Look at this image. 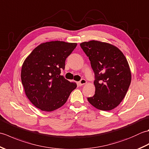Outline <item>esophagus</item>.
Here are the masks:
<instances>
[{
    "instance_id": "1",
    "label": "esophagus",
    "mask_w": 149,
    "mask_h": 149,
    "mask_svg": "<svg viewBox=\"0 0 149 149\" xmlns=\"http://www.w3.org/2000/svg\"><path fill=\"white\" fill-rule=\"evenodd\" d=\"M85 84H86V81L85 80V79H82L78 83V84L80 86H83V85H84Z\"/></svg>"
}]
</instances>
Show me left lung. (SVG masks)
<instances>
[{"label": "left lung", "instance_id": "obj_1", "mask_svg": "<svg viewBox=\"0 0 149 149\" xmlns=\"http://www.w3.org/2000/svg\"><path fill=\"white\" fill-rule=\"evenodd\" d=\"M95 74V93L88 100L97 109L110 111L124 99L131 81L129 63L122 52L111 44L91 40L80 44Z\"/></svg>", "mask_w": 149, "mask_h": 149}]
</instances>
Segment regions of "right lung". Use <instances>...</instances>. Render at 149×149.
<instances>
[{
	"label": "right lung",
	"instance_id": "add662e5",
	"mask_svg": "<svg viewBox=\"0 0 149 149\" xmlns=\"http://www.w3.org/2000/svg\"><path fill=\"white\" fill-rule=\"evenodd\" d=\"M76 43L61 41L41 43L27 57L21 70L22 83L26 96L34 106L52 111L64 105L77 87L60 75L65 60Z\"/></svg>",
	"mask_w": 149,
	"mask_h": 149
}]
</instances>
